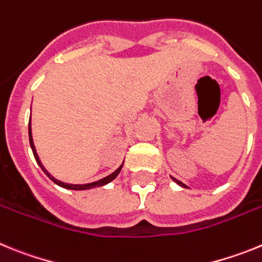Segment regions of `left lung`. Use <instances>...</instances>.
I'll return each mask as SVG.
<instances>
[{"instance_id": "obj_1", "label": "left lung", "mask_w": 262, "mask_h": 262, "mask_svg": "<svg viewBox=\"0 0 262 262\" xmlns=\"http://www.w3.org/2000/svg\"><path fill=\"white\" fill-rule=\"evenodd\" d=\"M172 180H173V181L176 182V184H178V185H180V186H182V187H187L186 185H185V184H182V182H181V181H178V180H176L174 177H172Z\"/></svg>"}]
</instances>
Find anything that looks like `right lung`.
I'll return each mask as SVG.
<instances>
[{"label": "right lung", "instance_id": "right-lung-1", "mask_svg": "<svg viewBox=\"0 0 262 262\" xmlns=\"http://www.w3.org/2000/svg\"><path fill=\"white\" fill-rule=\"evenodd\" d=\"M29 139H30V145H31V149H32V154H34V157H35L36 163L39 164V166L41 168V170L46 173V174L50 177V180H52L53 182L56 185H59V186L64 187V189H71V190H88V189H93V187H99V186H103V185L108 184V182H111L113 180H114L115 177H117L118 174H119V172L122 170V166H123V164L119 166V168L115 170V172H113L111 174H108L107 177L102 178V180H98V181L96 182H90V184H84V185H73V184H67V182H61L59 181V180H56V178L53 177V176H51L50 173L47 172V169L43 166V164H41V161L39 160V156L38 154H36V149H35V145H34V140H32V135H31V120L29 122Z\"/></svg>", "mask_w": 262, "mask_h": 262}]
</instances>
